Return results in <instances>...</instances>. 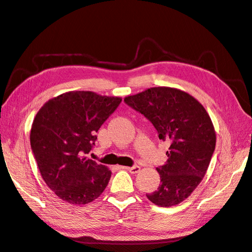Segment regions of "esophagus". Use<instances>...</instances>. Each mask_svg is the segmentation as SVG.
Segmentation results:
<instances>
[{
	"label": "esophagus",
	"instance_id": "obj_1",
	"mask_svg": "<svg viewBox=\"0 0 252 252\" xmlns=\"http://www.w3.org/2000/svg\"><path fill=\"white\" fill-rule=\"evenodd\" d=\"M123 169H126V170L129 171L130 173H133V175H135V173H138L139 171H140V166L136 165V166H132V167H123Z\"/></svg>",
	"mask_w": 252,
	"mask_h": 252
}]
</instances>
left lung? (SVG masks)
<instances>
[{"mask_svg": "<svg viewBox=\"0 0 252 252\" xmlns=\"http://www.w3.org/2000/svg\"><path fill=\"white\" fill-rule=\"evenodd\" d=\"M124 101L152 123L160 140L170 143L166 163L156 168L159 187L147 197L160 207L180 204L203 180L215 152L209 114L191 94L171 87L149 88Z\"/></svg>", "mask_w": 252, "mask_h": 252, "instance_id": "left-lung-1", "label": "left lung"}]
</instances>
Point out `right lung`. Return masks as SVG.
Instances as JSON below:
<instances>
[{
	"mask_svg": "<svg viewBox=\"0 0 252 252\" xmlns=\"http://www.w3.org/2000/svg\"><path fill=\"white\" fill-rule=\"evenodd\" d=\"M122 102L93 92H69L37 112L31 127L32 152L43 180L59 198L73 205L93 202L111 178L107 166L87 158L96 132Z\"/></svg>",
	"mask_w": 252,
	"mask_h": 252,
	"instance_id": "obj_1",
	"label": "right lung"
}]
</instances>
